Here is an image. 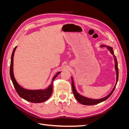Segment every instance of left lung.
Here are the masks:
<instances>
[{
  "label": "left lung",
  "mask_w": 129,
  "mask_h": 129,
  "mask_svg": "<svg viewBox=\"0 0 129 129\" xmlns=\"http://www.w3.org/2000/svg\"><path fill=\"white\" fill-rule=\"evenodd\" d=\"M108 49L110 50V53H111L112 55H113V56L114 57V60L115 61V69H116V74H117V81H116V84L115 85V86L114 87V88L113 89L112 91L110 92V93L109 95H108L107 96H106L104 98L101 99H99V100H92V99H88L86 98V97H84L83 96H82L81 95H80L79 93H78L76 90L75 86H74V82H73V78H72V89H73V94L75 96V99H76V100L79 102V103H80L82 104L83 105H95V104H99L101 102H103V101H104L106 100H107L109 97H110L111 94L112 93V92H114V90L116 88V84L118 82V63H117V58L116 56L115 55V54L114 53V52H113L112 49L110 47L107 46Z\"/></svg>",
  "instance_id": "obj_1"
}]
</instances>
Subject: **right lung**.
I'll use <instances>...</instances> for the list:
<instances>
[{
	"mask_svg": "<svg viewBox=\"0 0 129 129\" xmlns=\"http://www.w3.org/2000/svg\"><path fill=\"white\" fill-rule=\"evenodd\" d=\"M16 48L17 47H15L14 48L12 54L10 69V77L15 90L17 91L19 96H20L21 98L24 99V100L28 101V102L32 103H41L45 102L46 100H47L51 96L53 92V82L54 79L57 77L58 74L60 73V72H58L53 77L51 84L50 85V86L47 89L45 90H28L24 89V88H21L17 82L16 80H15L13 72V57Z\"/></svg>",
	"mask_w": 129,
	"mask_h": 129,
	"instance_id": "add662e5",
	"label": "right lung"
}]
</instances>
